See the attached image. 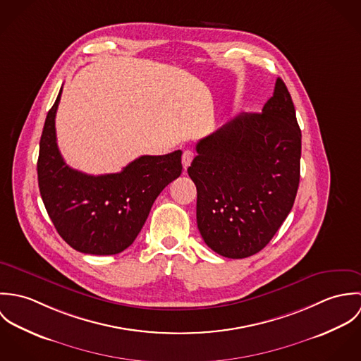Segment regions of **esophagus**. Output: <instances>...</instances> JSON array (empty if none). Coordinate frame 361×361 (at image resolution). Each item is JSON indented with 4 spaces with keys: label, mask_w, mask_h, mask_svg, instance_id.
<instances>
[{
    "label": "esophagus",
    "mask_w": 361,
    "mask_h": 361,
    "mask_svg": "<svg viewBox=\"0 0 361 361\" xmlns=\"http://www.w3.org/2000/svg\"><path fill=\"white\" fill-rule=\"evenodd\" d=\"M193 158H195L193 152H190V150H185V152H183V154H182V165H183L185 169L192 164Z\"/></svg>",
    "instance_id": "esophagus-1"
}]
</instances>
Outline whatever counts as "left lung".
<instances>
[{
	"mask_svg": "<svg viewBox=\"0 0 361 361\" xmlns=\"http://www.w3.org/2000/svg\"><path fill=\"white\" fill-rule=\"evenodd\" d=\"M188 173L197 228L228 258L262 250L290 212L300 179L302 132L286 85L275 82L261 114L242 112L202 139Z\"/></svg>",
	"mask_w": 361,
	"mask_h": 361,
	"instance_id": "obj_1",
	"label": "left lung"
}]
</instances>
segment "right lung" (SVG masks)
I'll return each mask as SVG.
<instances>
[{
	"label": "right lung",
	"instance_id": "right-lung-1",
	"mask_svg": "<svg viewBox=\"0 0 361 361\" xmlns=\"http://www.w3.org/2000/svg\"><path fill=\"white\" fill-rule=\"evenodd\" d=\"M47 114L37 161L40 195L59 236L75 250L109 256L128 249L162 189L182 173V152L142 155L118 173L87 175L68 166L56 146L55 114Z\"/></svg>",
	"mask_w": 361,
	"mask_h": 361
}]
</instances>
